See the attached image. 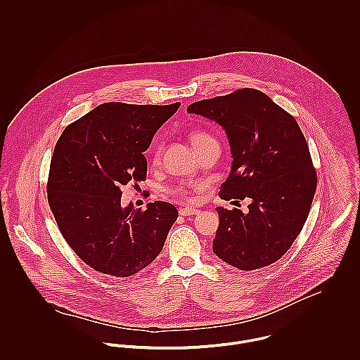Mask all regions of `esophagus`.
I'll return each mask as SVG.
<instances>
[{
    "instance_id": "34e87169",
    "label": "esophagus",
    "mask_w": 360,
    "mask_h": 360,
    "mask_svg": "<svg viewBox=\"0 0 360 360\" xmlns=\"http://www.w3.org/2000/svg\"><path fill=\"white\" fill-rule=\"evenodd\" d=\"M198 209H193V207H181L179 210L180 216H191V214H198Z\"/></svg>"
}]
</instances>
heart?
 Masks as SVG:
<instances>
[{
	"label": "heart",
	"mask_w": 360,
	"mask_h": 360,
	"mask_svg": "<svg viewBox=\"0 0 360 360\" xmlns=\"http://www.w3.org/2000/svg\"><path fill=\"white\" fill-rule=\"evenodd\" d=\"M207 139H212L210 136H207L205 133H195L194 136H193V139H191V141H193V146L194 147H197L198 144H201L202 141H205ZM176 193L180 195V197H183V198H186V200H188L190 197H188V194L183 190V188H179V190H176Z\"/></svg>",
	"instance_id": "heart-1"
}]
</instances>
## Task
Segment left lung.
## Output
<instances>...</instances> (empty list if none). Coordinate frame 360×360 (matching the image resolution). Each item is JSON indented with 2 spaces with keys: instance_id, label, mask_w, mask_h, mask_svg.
I'll return each instance as SVG.
<instances>
[{
  "instance_id": "obj_1",
  "label": "left lung",
  "mask_w": 360,
  "mask_h": 360,
  "mask_svg": "<svg viewBox=\"0 0 360 360\" xmlns=\"http://www.w3.org/2000/svg\"><path fill=\"white\" fill-rule=\"evenodd\" d=\"M187 112L214 120L227 134L233 163L220 198L251 200L248 213L216 207L214 255L240 270L274 263L301 233L317 186L297 120L255 89L197 101Z\"/></svg>"
}]
</instances>
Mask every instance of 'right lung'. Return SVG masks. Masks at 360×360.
Returning a JSON list of instances; mask_svg holds the SVG:
<instances>
[{
    "mask_svg": "<svg viewBox=\"0 0 360 360\" xmlns=\"http://www.w3.org/2000/svg\"><path fill=\"white\" fill-rule=\"evenodd\" d=\"M179 106L101 103L60 134L50 165L49 204L63 238L91 269L129 277L162 251L177 209L163 201L146 210L124 207L120 188L147 177L143 153Z\"/></svg>",
    "mask_w": 360,
    "mask_h": 360,
    "instance_id": "1",
    "label": "right lung"
}]
</instances>
